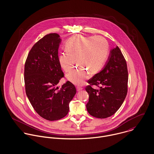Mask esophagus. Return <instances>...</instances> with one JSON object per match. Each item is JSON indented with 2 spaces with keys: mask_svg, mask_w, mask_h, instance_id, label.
<instances>
[{
  "mask_svg": "<svg viewBox=\"0 0 154 154\" xmlns=\"http://www.w3.org/2000/svg\"><path fill=\"white\" fill-rule=\"evenodd\" d=\"M76 89H77V91H81V90L83 89V88L78 86V87H76Z\"/></svg>",
  "mask_w": 154,
  "mask_h": 154,
  "instance_id": "obj_1",
  "label": "esophagus"
}]
</instances>
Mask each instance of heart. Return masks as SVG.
I'll return each instance as SVG.
<instances>
[{
  "label": "heart",
  "mask_w": 154,
  "mask_h": 154,
  "mask_svg": "<svg viewBox=\"0 0 154 154\" xmlns=\"http://www.w3.org/2000/svg\"><path fill=\"white\" fill-rule=\"evenodd\" d=\"M65 47L66 51L59 56V62L63 70L68 72L76 60L78 66L67 75V78L77 85L84 83L89 72L94 74L102 68L109 52L107 42L100 36L76 35L68 40Z\"/></svg>",
  "instance_id": "heart-1"
}]
</instances>
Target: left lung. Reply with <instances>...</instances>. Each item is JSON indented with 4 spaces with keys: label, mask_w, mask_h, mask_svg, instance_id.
Here are the masks:
<instances>
[{
    "label": "left lung",
    "mask_w": 154,
    "mask_h": 154,
    "mask_svg": "<svg viewBox=\"0 0 154 154\" xmlns=\"http://www.w3.org/2000/svg\"><path fill=\"white\" fill-rule=\"evenodd\" d=\"M128 72L126 60L117 46L110 51L104 68L88 80L86 105L93 117L105 119L113 115L122 105L128 92ZM95 85L98 88H92Z\"/></svg>",
    "instance_id": "8db88e82"
}]
</instances>
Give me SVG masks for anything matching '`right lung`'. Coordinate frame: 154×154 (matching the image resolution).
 I'll return each mask as SVG.
<instances>
[{
	"mask_svg": "<svg viewBox=\"0 0 154 154\" xmlns=\"http://www.w3.org/2000/svg\"><path fill=\"white\" fill-rule=\"evenodd\" d=\"M61 40L56 33L45 35L33 45L25 63L26 96L35 111L50 121L66 116L69 103L76 93L69 81L60 88L56 87L64 76L58 60Z\"/></svg>",
	"mask_w": 154,
	"mask_h": 154,
	"instance_id": "right-lung-1",
	"label": "right lung"
}]
</instances>
